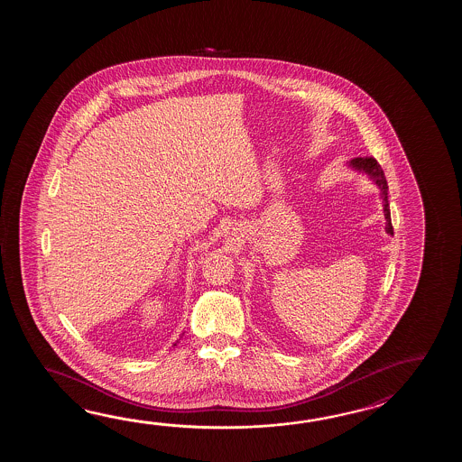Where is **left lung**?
I'll return each instance as SVG.
<instances>
[{"mask_svg": "<svg viewBox=\"0 0 462 462\" xmlns=\"http://www.w3.org/2000/svg\"><path fill=\"white\" fill-rule=\"evenodd\" d=\"M348 167L355 170V171H358V173H365L366 177L374 181V187L380 189V199H382V205H383L384 219H386L384 231L388 235H393L392 215H390V203H388V183H386V178H384L383 170L380 167V163L372 157H358L350 160Z\"/></svg>", "mask_w": 462, "mask_h": 462, "instance_id": "8db88e82", "label": "left lung"}]
</instances>
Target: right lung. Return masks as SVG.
Here are the masks:
<instances>
[{
  "label": "right lung",
  "instance_id": "obj_1",
  "mask_svg": "<svg viewBox=\"0 0 462 462\" xmlns=\"http://www.w3.org/2000/svg\"><path fill=\"white\" fill-rule=\"evenodd\" d=\"M177 344H178V340H177ZM177 344H173V346H175V345H177Z\"/></svg>",
  "mask_w": 462,
  "mask_h": 462
}]
</instances>
